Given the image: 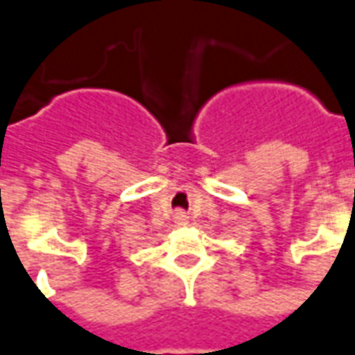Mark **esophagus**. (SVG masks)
Returning <instances> with one entry per match:
<instances>
[{
	"label": "esophagus",
	"instance_id": "esophagus-1",
	"mask_svg": "<svg viewBox=\"0 0 355 355\" xmlns=\"http://www.w3.org/2000/svg\"><path fill=\"white\" fill-rule=\"evenodd\" d=\"M173 220H175V224L177 225H186L188 224V216H186L184 211H177L173 214Z\"/></svg>",
	"mask_w": 355,
	"mask_h": 355
}]
</instances>
